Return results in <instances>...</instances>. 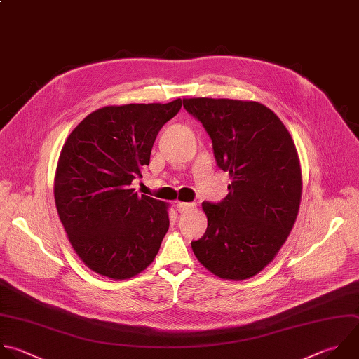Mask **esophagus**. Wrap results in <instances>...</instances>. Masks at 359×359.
<instances>
[{
  "label": "esophagus",
  "instance_id": "34e87169",
  "mask_svg": "<svg viewBox=\"0 0 359 359\" xmlns=\"http://www.w3.org/2000/svg\"><path fill=\"white\" fill-rule=\"evenodd\" d=\"M194 207H196L194 203H182V201H179L176 204V208H177L179 212H186V211H189V210H191Z\"/></svg>",
  "mask_w": 359,
  "mask_h": 359
}]
</instances>
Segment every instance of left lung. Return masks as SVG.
I'll return each instance as SVG.
<instances>
[{"mask_svg":"<svg viewBox=\"0 0 359 359\" xmlns=\"http://www.w3.org/2000/svg\"><path fill=\"white\" fill-rule=\"evenodd\" d=\"M183 105L208 133L217 165L231 179L221 203H203L207 229L191 250L212 275L250 279L273 261L296 222L303 189L296 145L261 102L193 97Z\"/></svg>","mask_w":359,"mask_h":359,"instance_id":"1","label":"left lung"}]
</instances>
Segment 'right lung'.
I'll return each instance as SVG.
<instances>
[{"instance_id": "add662e5", "label": "right lung", "mask_w": 359, "mask_h": 359, "mask_svg": "<svg viewBox=\"0 0 359 359\" xmlns=\"http://www.w3.org/2000/svg\"><path fill=\"white\" fill-rule=\"evenodd\" d=\"M182 108L166 104L107 105L67 137L55 173L59 218L77 257L93 272L124 280L145 271L169 229V204L135 193L161 128Z\"/></svg>"}]
</instances>
